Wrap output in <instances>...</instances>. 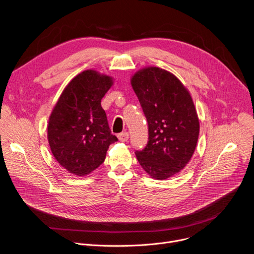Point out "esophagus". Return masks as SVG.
Here are the masks:
<instances>
[{"mask_svg": "<svg viewBox=\"0 0 254 254\" xmlns=\"http://www.w3.org/2000/svg\"><path fill=\"white\" fill-rule=\"evenodd\" d=\"M128 132L127 131H124V132H121L118 134V137L121 141H127L128 139Z\"/></svg>", "mask_w": 254, "mask_h": 254, "instance_id": "obj_1", "label": "esophagus"}]
</instances>
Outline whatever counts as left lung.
Here are the masks:
<instances>
[{
    "instance_id": "left-lung-1",
    "label": "left lung",
    "mask_w": 254,
    "mask_h": 254,
    "mask_svg": "<svg viewBox=\"0 0 254 254\" xmlns=\"http://www.w3.org/2000/svg\"><path fill=\"white\" fill-rule=\"evenodd\" d=\"M132 88L148 122L147 146L136 159L151 177L165 180L182 170L194 154L199 120L186 87L159 67L144 68L132 76Z\"/></svg>"
}]
</instances>
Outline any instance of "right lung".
Returning a JSON list of instances; mask_svg holds the SVG:
<instances>
[{
  "label": "right lung",
  "instance_id": "right-lung-1",
  "mask_svg": "<svg viewBox=\"0 0 254 254\" xmlns=\"http://www.w3.org/2000/svg\"><path fill=\"white\" fill-rule=\"evenodd\" d=\"M113 80L86 70L72 79L59 97L48 124V141L57 162L68 172L85 176L105 159L118 137L108 127L101 98Z\"/></svg>",
  "mask_w": 254,
  "mask_h": 254
}]
</instances>
